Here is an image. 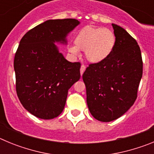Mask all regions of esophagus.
Returning <instances> with one entry per match:
<instances>
[{
	"instance_id": "obj_1",
	"label": "esophagus",
	"mask_w": 154,
	"mask_h": 154,
	"mask_svg": "<svg viewBox=\"0 0 154 154\" xmlns=\"http://www.w3.org/2000/svg\"><path fill=\"white\" fill-rule=\"evenodd\" d=\"M85 70V66L84 65H81V68H80V73H81V75H82V74L84 73Z\"/></svg>"
}]
</instances>
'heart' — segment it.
Instances as JSON below:
<instances>
[{
	"label": "heart",
	"instance_id": "b5f03b06",
	"mask_svg": "<svg viewBox=\"0 0 154 154\" xmlns=\"http://www.w3.org/2000/svg\"><path fill=\"white\" fill-rule=\"evenodd\" d=\"M116 42L115 34L111 30L101 27L85 26L76 35L75 46L69 48V51L75 56L79 55V50L85 51V57L89 63L99 64L111 55Z\"/></svg>",
	"mask_w": 154,
	"mask_h": 154
}]
</instances>
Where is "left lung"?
<instances>
[{
	"instance_id": "1",
	"label": "left lung",
	"mask_w": 154,
	"mask_h": 154,
	"mask_svg": "<svg viewBox=\"0 0 154 154\" xmlns=\"http://www.w3.org/2000/svg\"><path fill=\"white\" fill-rule=\"evenodd\" d=\"M112 25L116 39L113 51L104 62L90 64L82 75L89 112L101 122L115 120L129 110L143 75L137 41L122 27Z\"/></svg>"
}]
</instances>
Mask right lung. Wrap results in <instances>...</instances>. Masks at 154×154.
<instances>
[{
    "label": "right lung",
    "instance_id": "right-lung-1",
    "mask_svg": "<svg viewBox=\"0 0 154 154\" xmlns=\"http://www.w3.org/2000/svg\"><path fill=\"white\" fill-rule=\"evenodd\" d=\"M79 24L73 18L48 20L20 42L14 61L16 91L24 109L36 117L60 115L68 91L79 80V62L66 60L55 44H67V35Z\"/></svg>",
    "mask_w": 154,
    "mask_h": 154
}]
</instances>
